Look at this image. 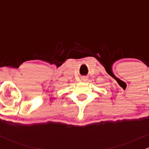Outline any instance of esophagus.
I'll return each instance as SVG.
<instances>
[{
    "instance_id": "34e87169",
    "label": "esophagus",
    "mask_w": 149,
    "mask_h": 149,
    "mask_svg": "<svg viewBox=\"0 0 149 149\" xmlns=\"http://www.w3.org/2000/svg\"><path fill=\"white\" fill-rule=\"evenodd\" d=\"M81 81L83 82H86L87 81V77H86V76H84V77L81 78Z\"/></svg>"
}]
</instances>
